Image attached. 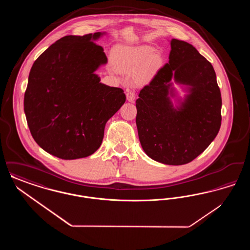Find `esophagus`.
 I'll use <instances>...</instances> for the list:
<instances>
[{
	"instance_id": "34e87169",
	"label": "esophagus",
	"mask_w": 250,
	"mask_h": 250,
	"mask_svg": "<svg viewBox=\"0 0 250 250\" xmlns=\"http://www.w3.org/2000/svg\"><path fill=\"white\" fill-rule=\"evenodd\" d=\"M135 93L134 92H127L126 93V99H127V101H129V102H134L135 101Z\"/></svg>"
}]
</instances>
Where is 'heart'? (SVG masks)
<instances>
[{
    "label": "heart",
    "instance_id": "heart-1",
    "mask_svg": "<svg viewBox=\"0 0 250 250\" xmlns=\"http://www.w3.org/2000/svg\"><path fill=\"white\" fill-rule=\"evenodd\" d=\"M149 45L116 46L112 50V63L117 71L131 75L136 85L149 83L163 65L159 52Z\"/></svg>",
    "mask_w": 250,
    "mask_h": 250
}]
</instances>
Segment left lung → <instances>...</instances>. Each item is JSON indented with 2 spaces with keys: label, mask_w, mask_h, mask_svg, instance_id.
Wrapping results in <instances>:
<instances>
[{
  "label": "left lung",
  "mask_w": 250,
  "mask_h": 250,
  "mask_svg": "<svg viewBox=\"0 0 250 250\" xmlns=\"http://www.w3.org/2000/svg\"><path fill=\"white\" fill-rule=\"evenodd\" d=\"M170 48L168 62L136 100V124L145 154L178 166L191 162L214 141L221 125L222 100L211 62L188 42L173 38ZM173 82L187 93L183 99Z\"/></svg>",
  "instance_id": "obj_1"
}]
</instances>
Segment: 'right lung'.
Listing matches in <instances>:
<instances>
[{
    "label": "right lung",
    "instance_id": "right-lung-1",
    "mask_svg": "<svg viewBox=\"0 0 250 250\" xmlns=\"http://www.w3.org/2000/svg\"><path fill=\"white\" fill-rule=\"evenodd\" d=\"M106 33L62 37L34 62L24 112L36 143L62 159L93 155L105 125L125 102L121 88L100 83L95 72L107 62L95 42Z\"/></svg>",
    "mask_w": 250,
    "mask_h": 250
}]
</instances>
